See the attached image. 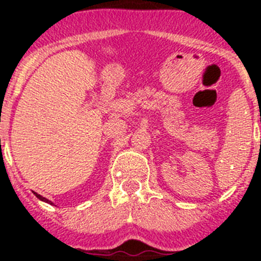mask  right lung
<instances>
[{
	"instance_id": "add662e5",
	"label": "right lung",
	"mask_w": 261,
	"mask_h": 261,
	"mask_svg": "<svg viewBox=\"0 0 261 261\" xmlns=\"http://www.w3.org/2000/svg\"><path fill=\"white\" fill-rule=\"evenodd\" d=\"M35 196H36V197H38V199H39V200H41V201H44V202H48V204L53 205V202H52V201H49V200H48V199H45V197H43V196H41V195H38V193H35Z\"/></svg>"
}]
</instances>
